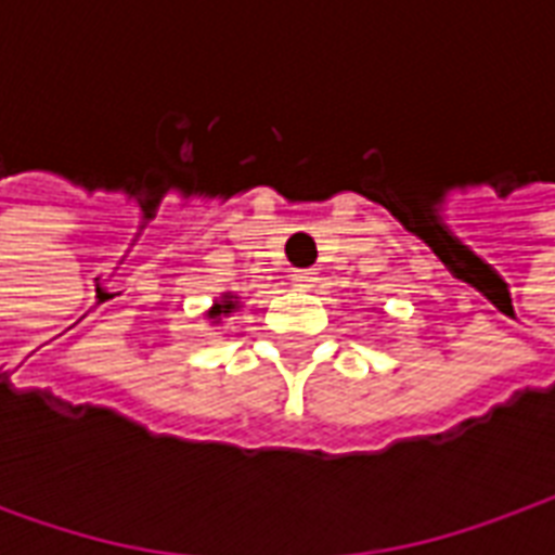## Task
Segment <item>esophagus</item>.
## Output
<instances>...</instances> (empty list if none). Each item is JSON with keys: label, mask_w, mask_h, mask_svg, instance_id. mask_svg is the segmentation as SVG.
I'll list each match as a JSON object with an SVG mask.
<instances>
[{"label": "esophagus", "mask_w": 555, "mask_h": 555, "mask_svg": "<svg viewBox=\"0 0 555 555\" xmlns=\"http://www.w3.org/2000/svg\"><path fill=\"white\" fill-rule=\"evenodd\" d=\"M314 282H318V273H314V270H294V285H297V288H312Z\"/></svg>", "instance_id": "obj_1"}]
</instances>
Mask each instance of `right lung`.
<instances>
[{
	"label": "right lung",
	"instance_id": "obj_1",
	"mask_svg": "<svg viewBox=\"0 0 555 555\" xmlns=\"http://www.w3.org/2000/svg\"><path fill=\"white\" fill-rule=\"evenodd\" d=\"M234 306H237V302H234V297H225V300L217 302V306L210 309V314H207V318H222V314H229Z\"/></svg>",
	"mask_w": 555,
	"mask_h": 555
}]
</instances>
